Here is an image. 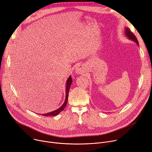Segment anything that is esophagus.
Here are the masks:
<instances>
[{
  "label": "esophagus",
  "mask_w": 152,
  "mask_h": 152,
  "mask_svg": "<svg viewBox=\"0 0 152 152\" xmlns=\"http://www.w3.org/2000/svg\"><path fill=\"white\" fill-rule=\"evenodd\" d=\"M75 72L77 74H83L85 72V68L84 67L83 65H77L76 68H75Z\"/></svg>",
  "instance_id": "obj_1"
}]
</instances>
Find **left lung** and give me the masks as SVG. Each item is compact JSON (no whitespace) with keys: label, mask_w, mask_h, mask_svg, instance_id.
Instances as JSON below:
<instances>
[{"label":"left lung","mask_w":152,"mask_h":152,"mask_svg":"<svg viewBox=\"0 0 152 152\" xmlns=\"http://www.w3.org/2000/svg\"><path fill=\"white\" fill-rule=\"evenodd\" d=\"M125 35H126V37L131 39L133 40V41H134V42H136L137 43V45L139 46V42L137 41V39L136 38V36L133 34V33L132 32H131V30H129V28L128 27H126L125 28Z\"/></svg>","instance_id":"8db88e82"}]
</instances>
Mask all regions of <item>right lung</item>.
<instances>
[{
	"label": "right lung",
	"instance_id": "1",
	"mask_svg": "<svg viewBox=\"0 0 152 152\" xmlns=\"http://www.w3.org/2000/svg\"><path fill=\"white\" fill-rule=\"evenodd\" d=\"M72 76H69L68 77V79H67L66 81V97H65V100L64 103V104L61 106V107H60L58 109H57V110L53 111V112H50L47 114H42V115L44 116H46V117H49V116H56L57 115H58L60 113H61L62 111L64 109V108L65 107V106H66V103L68 102V92H69V90L70 88L71 85H72ZM42 115V114H41Z\"/></svg>",
	"mask_w": 152,
	"mask_h": 152
}]
</instances>
